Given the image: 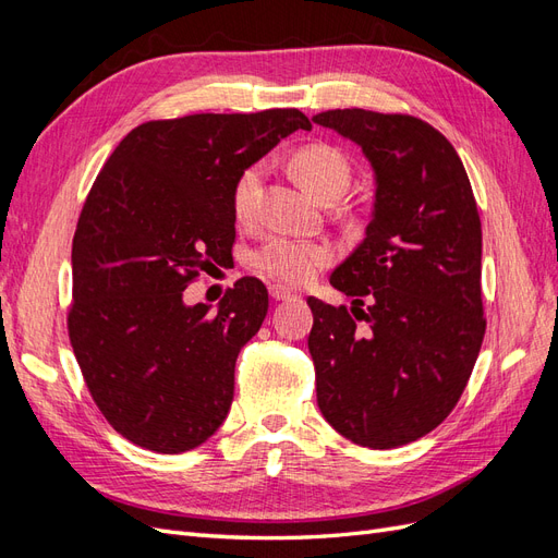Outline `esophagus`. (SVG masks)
<instances>
[{"instance_id":"1","label":"esophagus","mask_w":558,"mask_h":558,"mask_svg":"<svg viewBox=\"0 0 558 558\" xmlns=\"http://www.w3.org/2000/svg\"><path fill=\"white\" fill-rule=\"evenodd\" d=\"M269 295H272V300H291V298H295V293L291 289H286V286H281V283L269 286Z\"/></svg>"}]
</instances>
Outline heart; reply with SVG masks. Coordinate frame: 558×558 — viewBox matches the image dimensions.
<instances>
[{"label":"heart","mask_w":558,"mask_h":558,"mask_svg":"<svg viewBox=\"0 0 558 558\" xmlns=\"http://www.w3.org/2000/svg\"><path fill=\"white\" fill-rule=\"evenodd\" d=\"M293 174L312 197L318 202L337 199L351 181V167L347 158L332 146H307L293 156ZM263 189V165H251L234 183L232 211L238 221H251L256 216ZM335 256L330 244L305 242L291 238H272L251 253V267L256 272L281 281V283H305L320 267H326Z\"/></svg>","instance_id":"obj_1"}]
</instances>
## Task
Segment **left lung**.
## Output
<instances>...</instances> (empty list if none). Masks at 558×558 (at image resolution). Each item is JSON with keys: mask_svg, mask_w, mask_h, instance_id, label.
<instances>
[{"mask_svg": "<svg viewBox=\"0 0 558 558\" xmlns=\"http://www.w3.org/2000/svg\"><path fill=\"white\" fill-rule=\"evenodd\" d=\"M312 121L361 146L375 172L365 240L330 275L351 312L307 300L318 410L347 440L393 449L442 424L480 356L477 202L456 148L414 116L335 109Z\"/></svg>", "mask_w": 558, "mask_h": 558, "instance_id": "1", "label": "left lung"}]
</instances>
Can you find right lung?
<instances>
[{
    "label": "right lung",
    "instance_id": "add662e5",
    "mask_svg": "<svg viewBox=\"0 0 558 558\" xmlns=\"http://www.w3.org/2000/svg\"><path fill=\"white\" fill-rule=\"evenodd\" d=\"M295 130H312L298 109L148 121L97 174L74 232L66 328L95 404L130 442L181 453L226 421L267 289L244 277L214 314L183 291L230 258L240 174Z\"/></svg>",
    "mask_w": 558,
    "mask_h": 558
}]
</instances>
